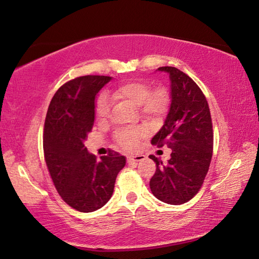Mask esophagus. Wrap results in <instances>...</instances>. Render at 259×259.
Here are the masks:
<instances>
[{
	"instance_id": "obj_1",
	"label": "esophagus",
	"mask_w": 259,
	"mask_h": 259,
	"mask_svg": "<svg viewBox=\"0 0 259 259\" xmlns=\"http://www.w3.org/2000/svg\"><path fill=\"white\" fill-rule=\"evenodd\" d=\"M145 158L144 155L142 154H137V155H131V156H127V163H135V162H141Z\"/></svg>"
}]
</instances>
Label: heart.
Instances as JSON below:
<instances>
[{
  "mask_svg": "<svg viewBox=\"0 0 259 259\" xmlns=\"http://www.w3.org/2000/svg\"><path fill=\"white\" fill-rule=\"evenodd\" d=\"M152 86L143 79H131L117 85L114 89L112 97L114 100L127 101L135 106H140L142 117L146 119H160L167 114L170 106V95L167 89ZM111 100L106 94H101L96 101L95 116L99 122H105L110 115ZM146 135L145 128L119 130L115 139L117 144L125 151H133L139 141Z\"/></svg>",
  "mask_w": 259,
  "mask_h": 259,
  "instance_id": "1",
  "label": "heart"
}]
</instances>
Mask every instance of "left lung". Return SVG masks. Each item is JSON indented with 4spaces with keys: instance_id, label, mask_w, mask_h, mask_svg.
I'll list each match as a JSON object with an SVG mask.
<instances>
[{
    "instance_id": "obj_1",
    "label": "left lung",
    "mask_w": 259,
    "mask_h": 259,
    "mask_svg": "<svg viewBox=\"0 0 259 259\" xmlns=\"http://www.w3.org/2000/svg\"><path fill=\"white\" fill-rule=\"evenodd\" d=\"M170 79V106L152 144L167 145L170 158L163 163L151 155L156 171L149 181L154 196L170 205L191 200L202 187L212 155V125L208 103L202 90L176 67L163 66Z\"/></svg>"
}]
</instances>
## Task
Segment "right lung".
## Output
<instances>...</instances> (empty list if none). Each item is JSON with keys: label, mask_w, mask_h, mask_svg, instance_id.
I'll return each instance as SVG.
<instances>
[{"label": "right lung", "mask_w": 259, "mask_h": 259, "mask_svg": "<svg viewBox=\"0 0 259 259\" xmlns=\"http://www.w3.org/2000/svg\"><path fill=\"white\" fill-rule=\"evenodd\" d=\"M111 76H79L57 90L44 124L43 149L56 191L82 212L103 207L114 192L126 158L117 152L97 160L84 146L95 119V99Z\"/></svg>", "instance_id": "right-lung-1"}]
</instances>
